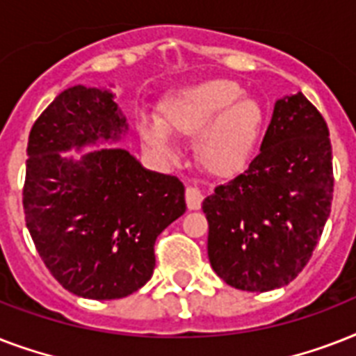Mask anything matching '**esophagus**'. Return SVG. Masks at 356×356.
<instances>
[{
  "instance_id": "obj_1",
  "label": "esophagus",
  "mask_w": 356,
  "mask_h": 356,
  "mask_svg": "<svg viewBox=\"0 0 356 356\" xmlns=\"http://www.w3.org/2000/svg\"><path fill=\"white\" fill-rule=\"evenodd\" d=\"M201 201H203V194L197 186H188L186 188V205H188L190 211H197L201 207Z\"/></svg>"
}]
</instances>
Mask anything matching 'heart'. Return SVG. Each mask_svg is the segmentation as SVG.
<instances>
[{
  "label": "heart",
  "instance_id": "b5f03b06",
  "mask_svg": "<svg viewBox=\"0 0 356 356\" xmlns=\"http://www.w3.org/2000/svg\"><path fill=\"white\" fill-rule=\"evenodd\" d=\"M264 122L253 97L233 81L216 79L172 92L159 105V118L142 116L140 134L151 149L170 155L172 134L195 136V156L212 173L233 172L257 144Z\"/></svg>",
  "mask_w": 356,
  "mask_h": 356
}]
</instances>
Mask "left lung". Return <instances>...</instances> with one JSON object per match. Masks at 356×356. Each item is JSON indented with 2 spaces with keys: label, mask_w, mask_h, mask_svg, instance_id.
<instances>
[{
  "label": "left lung",
  "mask_w": 356,
  "mask_h": 356,
  "mask_svg": "<svg viewBox=\"0 0 356 356\" xmlns=\"http://www.w3.org/2000/svg\"><path fill=\"white\" fill-rule=\"evenodd\" d=\"M332 186L323 116L301 92L277 99L259 155L203 201L212 270L245 292L293 281L323 233Z\"/></svg>",
  "instance_id": "8db88e82"
}]
</instances>
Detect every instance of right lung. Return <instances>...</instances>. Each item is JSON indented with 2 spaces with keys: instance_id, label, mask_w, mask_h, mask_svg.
I'll use <instances>...</instances> for the list:
<instances>
[{
  "instance_id": "obj_1",
  "label": "right lung",
  "mask_w": 356,
  "mask_h": 356,
  "mask_svg": "<svg viewBox=\"0 0 356 356\" xmlns=\"http://www.w3.org/2000/svg\"><path fill=\"white\" fill-rule=\"evenodd\" d=\"M127 129L113 92L77 85L29 133L25 223L47 270L79 298L120 299L144 286L156 236L186 211L183 183L145 170L129 151L63 155L116 142Z\"/></svg>"
}]
</instances>
